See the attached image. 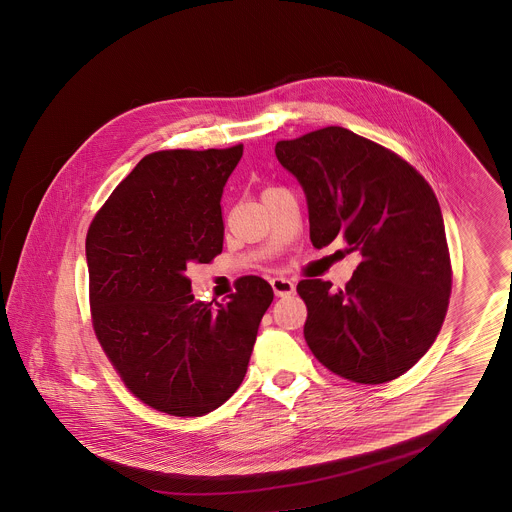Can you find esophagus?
<instances>
[{
    "mask_svg": "<svg viewBox=\"0 0 512 512\" xmlns=\"http://www.w3.org/2000/svg\"><path fill=\"white\" fill-rule=\"evenodd\" d=\"M270 286H272L276 297H288V295H292L295 292V284H293L290 278H272Z\"/></svg>",
    "mask_w": 512,
    "mask_h": 512,
    "instance_id": "34e87169",
    "label": "esophagus"
}]
</instances>
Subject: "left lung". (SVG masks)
Segmentation results:
<instances>
[{
    "label": "left lung",
    "instance_id": "1",
    "mask_svg": "<svg viewBox=\"0 0 512 512\" xmlns=\"http://www.w3.org/2000/svg\"><path fill=\"white\" fill-rule=\"evenodd\" d=\"M274 151L307 195L313 245L341 238L361 255L345 290L317 278L297 284L309 349L357 384L399 378L436 341L449 307L453 270L432 186L388 147L341 126Z\"/></svg>",
    "mask_w": 512,
    "mask_h": 512
}]
</instances>
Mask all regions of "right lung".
<instances>
[{"label":"right lung","mask_w":512,"mask_h":512,"mask_svg":"<svg viewBox=\"0 0 512 512\" xmlns=\"http://www.w3.org/2000/svg\"><path fill=\"white\" fill-rule=\"evenodd\" d=\"M244 146L146 155L86 236L90 315L124 386L172 416H203L240 388L274 292L236 280L228 301H194L186 270L222 253L220 197Z\"/></svg>","instance_id":"obj_1"}]
</instances>
